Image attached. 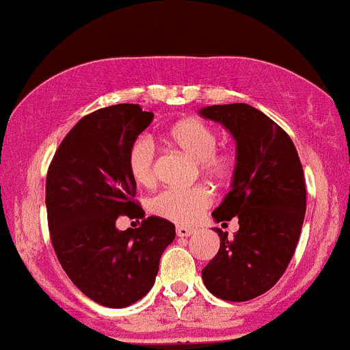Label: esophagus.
<instances>
[{"label":"esophagus","instance_id":"34e87169","mask_svg":"<svg viewBox=\"0 0 350 350\" xmlns=\"http://www.w3.org/2000/svg\"><path fill=\"white\" fill-rule=\"evenodd\" d=\"M193 233H195L193 228L183 226V225L176 226V234H178L180 238H188V237H190V234H193Z\"/></svg>","mask_w":350,"mask_h":350}]
</instances>
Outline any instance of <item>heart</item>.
<instances>
[{
  "label": "heart",
  "mask_w": 350,
  "mask_h": 350,
  "mask_svg": "<svg viewBox=\"0 0 350 350\" xmlns=\"http://www.w3.org/2000/svg\"><path fill=\"white\" fill-rule=\"evenodd\" d=\"M170 140L183 154L200 162V168L215 180H226L233 174L234 159L218 154V133L200 119H187L170 129ZM129 168L137 183L152 185L155 182V148L148 137L140 135L129 150ZM211 191L206 187L167 188L150 200V210L157 217L180 225H190L210 206Z\"/></svg>",
  "instance_id": "heart-1"
}]
</instances>
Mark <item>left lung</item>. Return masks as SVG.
Here are the masks:
<instances>
[{"label": "left lung", "instance_id": "1", "mask_svg": "<svg viewBox=\"0 0 350 350\" xmlns=\"http://www.w3.org/2000/svg\"><path fill=\"white\" fill-rule=\"evenodd\" d=\"M200 116L221 124L237 142L231 190L211 217L239 223L231 239L213 228L219 250L202 278L219 299L250 301L269 291L291 261L306 215L304 172L288 133L258 109L208 105Z\"/></svg>", "mask_w": 350, "mask_h": 350}]
</instances>
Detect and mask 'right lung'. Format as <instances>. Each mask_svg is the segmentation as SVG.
I'll use <instances>...</instances> for the list:
<instances>
[{
	"label": "right lung",
	"instance_id": "obj_1",
	"mask_svg": "<svg viewBox=\"0 0 350 350\" xmlns=\"http://www.w3.org/2000/svg\"><path fill=\"white\" fill-rule=\"evenodd\" d=\"M154 120L137 104L89 113L54 154L46 176L51 241L62 269L89 299L127 308L152 289L175 225L148 217L135 230H117L120 215H145L133 202L129 168L133 140Z\"/></svg>",
	"mask_w": 350,
	"mask_h": 350
}]
</instances>
